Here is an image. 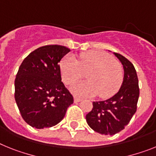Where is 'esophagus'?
I'll return each mask as SVG.
<instances>
[{
	"label": "esophagus",
	"mask_w": 156,
	"mask_h": 156,
	"mask_svg": "<svg viewBox=\"0 0 156 156\" xmlns=\"http://www.w3.org/2000/svg\"><path fill=\"white\" fill-rule=\"evenodd\" d=\"M74 102H75V103L79 102V101H81L82 100L81 98H78V97H76V96H74Z\"/></svg>",
	"instance_id": "1"
}]
</instances>
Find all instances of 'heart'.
Listing matches in <instances>:
<instances>
[{
	"instance_id": "heart-1",
	"label": "heart",
	"mask_w": 156,
	"mask_h": 156,
	"mask_svg": "<svg viewBox=\"0 0 156 156\" xmlns=\"http://www.w3.org/2000/svg\"><path fill=\"white\" fill-rule=\"evenodd\" d=\"M62 79L66 85H72L83 78L86 73V82L72 86L76 95L101 98L112 96L121 86L124 77L123 67L119 61L101 51L82 53L77 60L71 55L64 57L60 63Z\"/></svg>"
}]
</instances>
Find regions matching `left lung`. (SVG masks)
Wrapping results in <instances>:
<instances>
[{
	"label": "left lung",
	"instance_id": "1",
	"mask_svg": "<svg viewBox=\"0 0 156 156\" xmlns=\"http://www.w3.org/2000/svg\"><path fill=\"white\" fill-rule=\"evenodd\" d=\"M124 68V78L120 90L105 101H94L93 109L86 116V122L94 131L104 135H114L125 129L136 111L140 89L136 71L125 57L114 52Z\"/></svg>",
	"mask_w": 156,
	"mask_h": 156
}]
</instances>
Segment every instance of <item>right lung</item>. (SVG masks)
<instances>
[{
    "mask_svg": "<svg viewBox=\"0 0 156 156\" xmlns=\"http://www.w3.org/2000/svg\"><path fill=\"white\" fill-rule=\"evenodd\" d=\"M70 50L60 45L37 48L24 58L15 79V100L27 124L36 129L55 126L74 98L62 82L59 62Z\"/></svg>",
    "mask_w": 156,
    "mask_h": 156,
    "instance_id": "right-lung-1",
    "label": "right lung"
}]
</instances>
